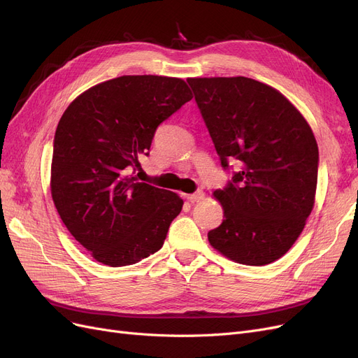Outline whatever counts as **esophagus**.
Listing matches in <instances>:
<instances>
[{
	"label": "esophagus",
	"instance_id": "obj_1",
	"mask_svg": "<svg viewBox=\"0 0 358 358\" xmlns=\"http://www.w3.org/2000/svg\"><path fill=\"white\" fill-rule=\"evenodd\" d=\"M203 199H205V193L201 192V190H199V192H196V193L187 196V200H190L192 203H194V201H201Z\"/></svg>",
	"mask_w": 358,
	"mask_h": 358
}]
</instances>
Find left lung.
<instances>
[{"label":"left lung","instance_id":"left-lung-1","mask_svg":"<svg viewBox=\"0 0 358 358\" xmlns=\"http://www.w3.org/2000/svg\"><path fill=\"white\" fill-rule=\"evenodd\" d=\"M221 165L240 171L213 192L222 224L208 232L216 252L263 266L282 257L312 213L319 150L312 127L279 90L248 77H189Z\"/></svg>","mask_w":358,"mask_h":358}]
</instances>
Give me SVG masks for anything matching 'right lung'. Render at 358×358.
<instances>
[{
    "label": "right lung",
    "instance_id": "add662e5",
    "mask_svg": "<svg viewBox=\"0 0 358 358\" xmlns=\"http://www.w3.org/2000/svg\"><path fill=\"white\" fill-rule=\"evenodd\" d=\"M193 98L182 79L121 76L80 93L54 138L51 196L70 234L106 266L158 252L182 199L129 176L158 126Z\"/></svg>",
    "mask_w": 358,
    "mask_h": 358
}]
</instances>
